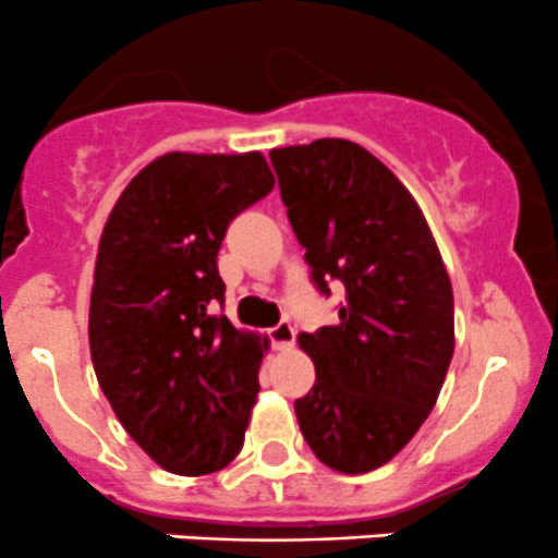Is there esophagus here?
<instances>
[{
    "instance_id": "esophagus-1",
    "label": "esophagus",
    "mask_w": 558,
    "mask_h": 558,
    "mask_svg": "<svg viewBox=\"0 0 558 558\" xmlns=\"http://www.w3.org/2000/svg\"><path fill=\"white\" fill-rule=\"evenodd\" d=\"M294 337H296V331L289 320H280L278 326H272V329H269V340H272L275 351H283V348L294 345Z\"/></svg>"
}]
</instances>
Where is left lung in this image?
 Here are the masks:
<instances>
[{"mask_svg":"<svg viewBox=\"0 0 558 558\" xmlns=\"http://www.w3.org/2000/svg\"><path fill=\"white\" fill-rule=\"evenodd\" d=\"M313 283L345 286L340 324L300 335L315 386L302 437L345 475L402 451L440 397L453 356V289L424 213L384 161L351 140L269 150Z\"/></svg>","mask_w":558,"mask_h":558,"instance_id":"1","label":"left lung"}]
</instances>
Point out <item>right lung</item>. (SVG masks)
Instances as JSON below:
<instances>
[{
	"label": "right lung",
	"instance_id": "add662e5",
	"mask_svg": "<svg viewBox=\"0 0 558 558\" xmlns=\"http://www.w3.org/2000/svg\"><path fill=\"white\" fill-rule=\"evenodd\" d=\"M251 154H165L118 196L94 267L88 345L123 429L174 475L223 470L243 448L267 337L234 329L218 251L272 191Z\"/></svg>",
	"mask_w": 558,
	"mask_h": 558
}]
</instances>
